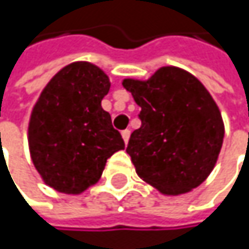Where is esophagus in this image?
Wrapping results in <instances>:
<instances>
[{
	"label": "esophagus",
	"instance_id": "esophagus-1",
	"mask_svg": "<svg viewBox=\"0 0 249 249\" xmlns=\"http://www.w3.org/2000/svg\"><path fill=\"white\" fill-rule=\"evenodd\" d=\"M121 135H123V138H124L125 144H128V140H129V135H131V131H129V129H124V131L121 132Z\"/></svg>",
	"mask_w": 249,
	"mask_h": 249
}]
</instances>
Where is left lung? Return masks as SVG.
I'll return each instance as SVG.
<instances>
[{
	"mask_svg": "<svg viewBox=\"0 0 249 249\" xmlns=\"http://www.w3.org/2000/svg\"><path fill=\"white\" fill-rule=\"evenodd\" d=\"M141 108V126L126 153L137 174L164 195L197 187L213 170L224 142V121L206 88L189 72L166 66L148 80L124 79Z\"/></svg>",
	"mask_w": 249,
	"mask_h": 249,
	"instance_id": "obj_1",
	"label": "left lung"
}]
</instances>
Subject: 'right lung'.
<instances>
[{
  "mask_svg": "<svg viewBox=\"0 0 249 249\" xmlns=\"http://www.w3.org/2000/svg\"><path fill=\"white\" fill-rule=\"evenodd\" d=\"M111 83L98 66L76 62L52 77L33 108L28 145L34 167L57 192L95 184L107 160L125 144L101 101Z\"/></svg>",
  "mask_w": 249,
  "mask_h": 249,
  "instance_id": "right-lung-1",
  "label": "right lung"
}]
</instances>
